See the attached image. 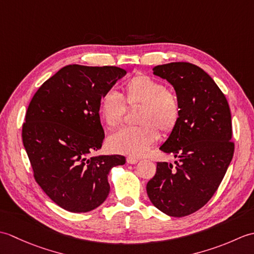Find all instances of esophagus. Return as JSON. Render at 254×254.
Instances as JSON below:
<instances>
[{
  "instance_id": "obj_1",
  "label": "esophagus",
  "mask_w": 254,
  "mask_h": 254,
  "mask_svg": "<svg viewBox=\"0 0 254 254\" xmlns=\"http://www.w3.org/2000/svg\"><path fill=\"white\" fill-rule=\"evenodd\" d=\"M127 164L135 165V164H137L138 159H137V158H134V157H127Z\"/></svg>"
}]
</instances>
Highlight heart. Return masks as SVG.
<instances>
[{
  "instance_id": "heart-1",
  "label": "heart",
  "mask_w": 254,
  "mask_h": 254,
  "mask_svg": "<svg viewBox=\"0 0 254 254\" xmlns=\"http://www.w3.org/2000/svg\"><path fill=\"white\" fill-rule=\"evenodd\" d=\"M124 98L130 106H141L137 113V127H124L108 137L111 152L141 157L158 141L159 131L175 130L181 115L178 96L166 86L145 74H137L124 85ZM126 105L113 90L106 91L99 101V115L108 127H116L123 120Z\"/></svg>"
}]
</instances>
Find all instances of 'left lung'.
Segmentation results:
<instances>
[{"mask_svg":"<svg viewBox=\"0 0 254 254\" xmlns=\"http://www.w3.org/2000/svg\"><path fill=\"white\" fill-rule=\"evenodd\" d=\"M153 74L175 88L181 115L159 147L178 158L176 168L157 163L146 191L155 207L169 216L183 217L209 201L233 159L230 109L214 79L194 64H163L153 67Z\"/></svg>","mask_w":254,"mask_h":254,"instance_id":"8db88e82","label":"left lung"}]
</instances>
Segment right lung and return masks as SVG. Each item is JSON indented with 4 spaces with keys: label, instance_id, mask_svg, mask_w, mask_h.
<instances>
[{
    "label": "right lung",
    "instance_id": "obj_1",
    "mask_svg": "<svg viewBox=\"0 0 254 254\" xmlns=\"http://www.w3.org/2000/svg\"><path fill=\"white\" fill-rule=\"evenodd\" d=\"M127 74L116 66L62 67L32 97L23 126V143L38 185L59 206L86 213L105 202L111 168L121 155H97L104 128L99 101Z\"/></svg>",
    "mask_w": 254,
    "mask_h": 254
}]
</instances>
